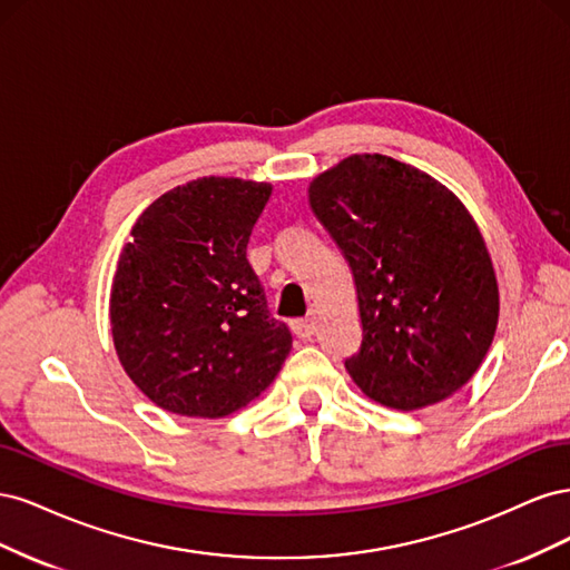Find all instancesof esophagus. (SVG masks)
<instances>
[{
    "label": "esophagus",
    "mask_w": 570,
    "mask_h": 570,
    "mask_svg": "<svg viewBox=\"0 0 570 570\" xmlns=\"http://www.w3.org/2000/svg\"><path fill=\"white\" fill-rule=\"evenodd\" d=\"M292 333H295L299 340H312L316 335V318L292 321Z\"/></svg>",
    "instance_id": "esophagus-1"
}]
</instances>
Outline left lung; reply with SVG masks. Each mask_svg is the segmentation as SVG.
<instances>
[{"instance_id":"1","label":"left lung","mask_w":570,"mask_h":570,"mask_svg":"<svg viewBox=\"0 0 570 570\" xmlns=\"http://www.w3.org/2000/svg\"><path fill=\"white\" fill-rule=\"evenodd\" d=\"M308 204L354 275L364 331L344 361L354 383L400 411L469 383L497 331L499 289L452 189L383 154H352L312 180Z\"/></svg>"}]
</instances>
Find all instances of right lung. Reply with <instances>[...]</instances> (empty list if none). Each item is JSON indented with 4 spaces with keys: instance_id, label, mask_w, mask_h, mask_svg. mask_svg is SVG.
Wrapping results in <instances>:
<instances>
[{
    "instance_id": "obj_1",
    "label": "right lung",
    "mask_w": 570,
    "mask_h": 570,
    "mask_svg": "<svg viewBox=\"0 0 570 570\" xmlns=\"http://www.w3.org/2000/svg\"><path fill=\"white\" fill-rule=\"evenodd\" d=\"M268 183L197 178L151 202L118 256L111 335L120 366L164 411L223 419L256 400L292 347L247 262Z\"/></svg>"
}]
</instances>
